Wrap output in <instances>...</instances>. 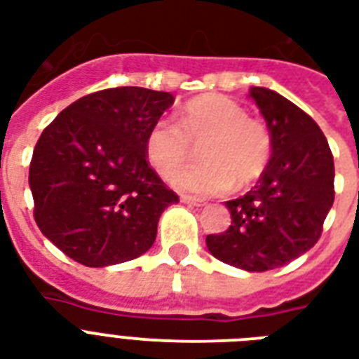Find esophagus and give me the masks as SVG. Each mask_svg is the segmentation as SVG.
<instances>
[{"label": "esophagus", "mask_w": 359, "mask_h": 359, "mask_svg": "<svg viewBox=\"0 0 359 359\" xmlns=\"http://www.w3.org/2000/svg\"><path fill=\"white\" fill-rule=\"evenodd\" d=\"M180 201L186 203V205H191V207H203L205 205V199H199V197H191V196H182Z\"/></svg>", "instance_id": "obj_1"}]
</instances>
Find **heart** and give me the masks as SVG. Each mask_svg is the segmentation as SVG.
<instances>
[{
    "label": "heart",
    "mask_w": 359,
    "mask_h": 359,
    "mask_svg": "<svg viewBox=\"0 0 359 359\" xmlns=\"http://www.w3.org/2000/svg\"><path fill=\"white\" fill-rule=\"evenodd\" d=\"M203 143L199 168L177 172ZM147 158L162 177L175 170V188L194 194H225L259 180L272 156V135L264 123L245 117L244 108L229 97L208 93L186 104L179 126L158 121L147 134Z\"/></svg>",
    "instance_id": "obj_1"
}]
</instances>
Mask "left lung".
I'll return each mask as SVG.
<instances>
[{
	"label": "left lung",
	"instance_id": "8db88e82",
	"mask_svg": "<svg viewBox=\"0 0 359 359\" xmlns=\"http://www.w3.org/2000/svg\"><path fill=\"white\" fill-rule=\"evenodd\" d=\"M248 97L266 121L272 156L245 196L225 203L229 229L207 236V248L225 264L245 272L285 266L317 244L334 205V156L318 124L266 87Z\"/></svg>",
	"mask_w": 359,
	"mask_h": 359
}]
</instances>
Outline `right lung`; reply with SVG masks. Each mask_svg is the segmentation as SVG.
<instances>
[{"mask_svg":"<svg viewBox=\"0 0 359 359\" xmlns=\"http://www.w3.org/2000/svg\"><path fill=\"white\" fill-rule=\"evenodd\" d=\"M173 102L145 87L104 89L44 128L29 188L39 229L65 255L102 268L151 250L158 219L179 196L149 165L145 141Z\"/></svg>","mask_w":359,"mask_h":359,"instance_id":"add662e5","label":"right lung"}]
</instances>
